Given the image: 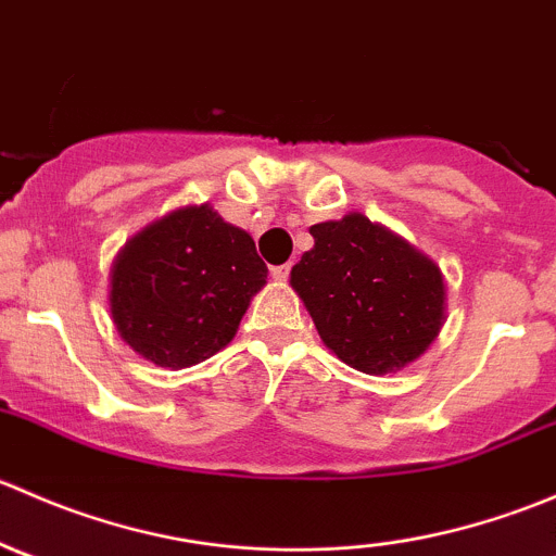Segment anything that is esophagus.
Here are the masks:
<instances>
[{"label":"esophagus","mask_w":556,"mask_h":556,"mask_svg":"<svg viewBox=\"0 0 556 556\" xmlns=\"http://www.w3.org/2000/svg\"><path fill=\"white\" fill-rule=\"evenodd\" d=\"M288 274H290L288 263H285V266H274L271 268V277L277 279V282H285V279H288Z\"/></svg>","instance_id":"obj_1"}]
</instances>
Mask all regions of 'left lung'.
Masks as SVG:
<instances>
[{
    "instance_id": "obj_1",
    "label": "left lung",
    "mask_w": 556,
    "mask_h": 556,
    "mask_svg": "<svg viewBox=\"0 0 556 556\" xmlns=\"http://www.w3.org/2000/svg\"><path fill=\"white\" fill-rule=\"evenodd\" d=\"M290 271L323 344L350 368L384 377L425 355L446 319L439 263L361 212L309 228Z\"/></svg>"
}]
</instances>
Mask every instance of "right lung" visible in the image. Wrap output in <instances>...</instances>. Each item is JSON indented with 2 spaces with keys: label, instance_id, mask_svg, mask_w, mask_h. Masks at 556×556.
<instances>
[{
  "label": "right lung",
  "instance_id": "right-lung-1",
  "mask_svg": "<svg viewBox=\"0 0 556 556\" xmlns=\"http://www.w3.org/2000/svg\"><path fill=\"white\" fill-rule=\"evenodd\" d=\"M268 268L210 204L179 206L134 233L110 271L121 339L161 368L195 366L237 336Z\"/></svg>",
  "mask_w": 556,
  "mask_h": 556
}]
</instances>
